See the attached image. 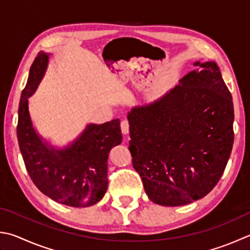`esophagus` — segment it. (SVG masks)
Returning a JSON list of instances; mask_svg holds the SVG:
<instances>
[{"mask_svg":"<svg viewBox=\"0 0 250 250\" xmlns=\"http://www.w3.org/2000/svg\"><path fill=\"white\" fill-rule=\"evenodd\" d=\"M121 129L122 133L124 135H127L129 133V122L127 120H123L121 122Z\"/></svg>","mask_w":250,"mask_h":250,"instance_id":"esophagus-1","label":"esophagus"}]
</instances>
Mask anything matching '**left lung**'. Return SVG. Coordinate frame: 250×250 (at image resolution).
<instances>
[{
  "instance_id": "left-lung-1",
  "label": "left lung",
  "mask_w": 250,
  "mask_h": 250,
  "mask_svg": "<svg viewBox=\"0 0 250 250\" xmlns=\"http://www.w3.org/2000/svg\"><path fill=\"white\" fill-rule=\"evenodd\" d=\"M159 100L129 113V151L150 200L183 206L213 189L234 143L232 95L214 62H196Z\"/></svg>"
}]
</instances>
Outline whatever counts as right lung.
<instances>
[{"instance_id": "1", "label": "right lung", "mask_w": 250, "mask_h": 250, "mask_svg": "<svg viewBox=\"0 0 250 250\" xmlns=\"http://www.w3.org/2000/svg\"><path fill=\"white\" fill-rule=\"evenodd\" d=\"M48 64L40 52L32 63L18 107L17 139L28 174L41 192L60 204L83 208L102 199L107 189V157L122 143L120 120L88 125L70 147L48 148L31 125L28 98L39 84Z\"/></svg>"}]
</instances>
